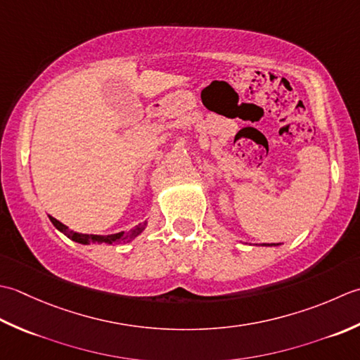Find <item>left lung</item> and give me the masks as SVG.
Listing matches in <instances>:
<instances>
[{
	"instance_id": "left-lung-1",
	"label": "left lung",
	"mask_w": 360,
	"mask_h": 360,
	"mask_svg": "<svg viewBox=\"0 0 360 360\" xmlns=\"http://www.w3.org/2000/svg\"><path fill=\"white\" fill-rule=\"evenodd\" d=\"M270 245H280V244H270Z\"/></svg>"
}]
</instances>
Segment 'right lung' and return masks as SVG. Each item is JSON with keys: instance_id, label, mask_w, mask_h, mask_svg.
Instances as JSON below:
<instances>
[{"instance_id": "obj_1", "label": "right lung", "mask_w": 360, "mask_h": 360, "mask_svg": "<svg viewBox=\"0 0 360 360\" xmlns=\"http://www.w3.org/2000/svg\"><path fill=\"white\" fill-rule=\"evenodd\" d=\"M49 221L53 222L56 229L58 231H62L65 236L70 238L71 240L79 242V244H84V245L91 244V242H98V244H102V242H105V244H113V242H118V240H131V239H135L138 234H141L146 229V225H148V222H144V224H139V225L134 226V229L129 231H121L116 234H107V236H101V234H82V233L72 231L68 229L67 225L58 222L57 219H54L53 216H49Z\"/></svg>"}]
</instances>
